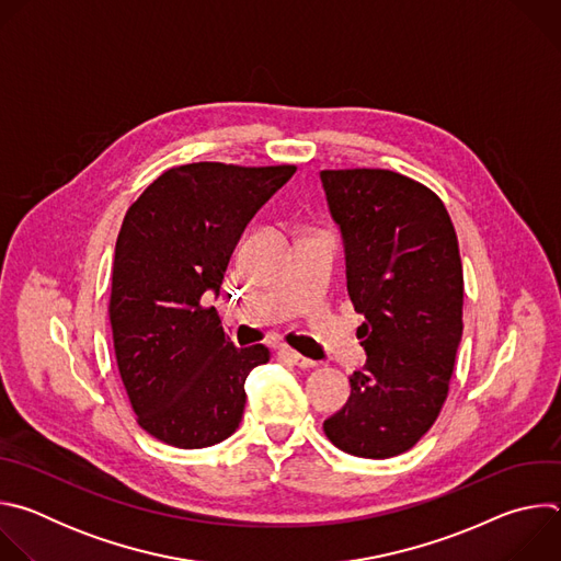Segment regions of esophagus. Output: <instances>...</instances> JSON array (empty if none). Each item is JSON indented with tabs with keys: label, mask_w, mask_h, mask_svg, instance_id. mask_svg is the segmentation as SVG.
Returning a JSON list of instances; mask_svg holds the SVG:
<instances>
[{
	"label": "esophagus",
	"mask_w": 561,
	"mask_h": 561,
	"mask_svg": "<svg viewBox=\"0 0 561 561\" xmlns=\"http://www.w3.org/2000/svg\"><path fill=\"white\" fill-rule=\"evenodd\" d=\"M279 357L284 359V362H288V364H293V366H299V368H312L314 366V362L312 359H308V357H304V355H299L297 351H293V348H279Z\"/></svg>",
	"instance_id": "esophagus-1"
}]
</instances>
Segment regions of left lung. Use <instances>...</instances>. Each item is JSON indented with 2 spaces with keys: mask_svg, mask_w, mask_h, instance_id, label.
Returning a JSON list of instances; mask_svg holds the SVG:
<instances>
[{
  "mask_svg": "<svg viewBox=\"0 0 561 561\" xmlns=\"http://www.w3.org/2000/svg\"><path fill=\"white\" fill-rule=\"evenodd\" d=\"M342 230L346 286L366 322V364L351 397L324 422L344 453L388 459L435 424L461 342L463 273L444 202L424 184L383 169L322 171Z\"/></svg>",
  "mask_w": 561,
  "mask_h": 561,
  "instance_id": "left-lung-1",
  "label": "left lung"
}]
</instances>
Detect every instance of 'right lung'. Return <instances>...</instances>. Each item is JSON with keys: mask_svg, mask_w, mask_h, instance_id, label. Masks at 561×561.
<instances>
[{"mask_svg": "<svg viewBox=\"0 0 561 561\" xmlns=\"http://www.w3.org/2000/svg\"><path fill=\"white\" fill-rule=\"evenodd\" d=\"M297 169L197 162L159 175L128 208L115 244L108 317L137 424L175 448L230 437L264 344L237 348L208 293L255 213Z\"/></svg>", "mask_w": 561, "mask_h": 561, "instance_id": "1", "label": "right lung"}]
</instances>
